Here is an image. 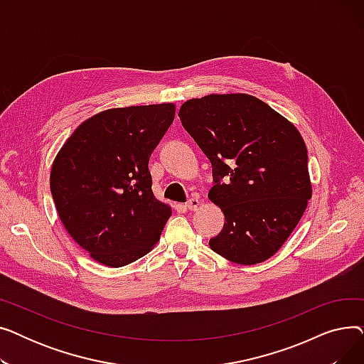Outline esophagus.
<instances>
[{"instance_id":"obj_1","label":"esophagus","mask_w":364,"mask_h":364,"mask_svg":"<svg viewBox=\"0 0 364 364\" xmlns=\"http://www.w3.org/2000/svg\"><path fill=\"white\" fill-rule=\"evenodd\" d=\"M200 206V200L198 198H192L188 199V202L186 203V208L190 209V211H196V209Z\"/></svg>"}]
</instances>
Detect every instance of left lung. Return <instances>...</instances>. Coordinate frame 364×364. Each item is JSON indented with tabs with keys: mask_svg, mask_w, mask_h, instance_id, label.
<instances>
[{
	"mask_svg": "<svg viewBox=\"0 0 364 364\" xmlns=\"http://www.w3.org/2000/svg\"><path fill=\"white\" fill-rule=\"evenodd\" d=\"M178 117L211 161L208 198L225 223L209 246L254 265L272 258L298 225L313 186L298 128L251 94H209L183 103ZM225 183H222V180Z\"/></svg>",
	"mask_w": 364,
	"mask_h": 364,
	"instance_id": "8db88e82",
	"label": "left lung"
}]
</instances>
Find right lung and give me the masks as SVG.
Returning a JSON list of instances; mask_svg holds the SVG:
<instances>
[{
    "label": "right lung",
    "instance_id": "right-lung-1",
    "mask_svg": "<svg viewBox=\"0 0 364 364\" xmlns=\"http://www.w3.org/2000/svg\"><path fill=\"white\" fill-rule=\"evenodd\" d=\"M174 117V103L103 110L76 127L53 161L57 214L70 237L106 267L149 254L172 214L151 192L149 158Z\"/></svg>",
    "mask_w": 364,
    "mask_h": 364
}]
</instances>
